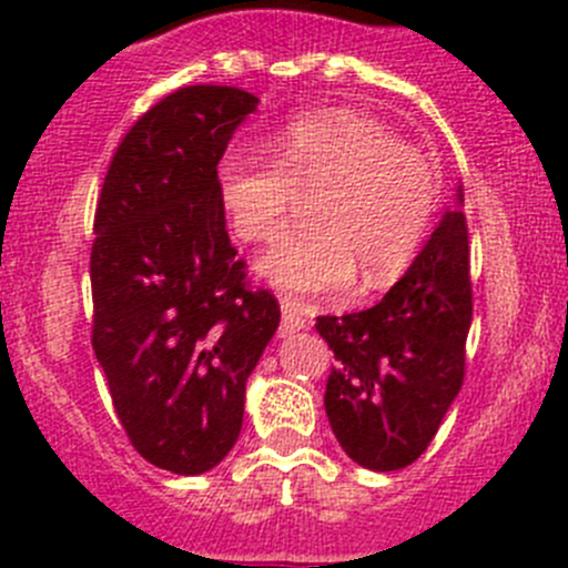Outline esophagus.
<instances>
[{
    "label": "esophagus",
    "mask_w": 568,
    "mask_h": 568,
    "mask_svg": "<svg viewBox=\"0 0 568 568\" xmlns=\"http://www.w3.org/2000/svg\"><path fill=\"white\" fill-rule=\"evenodd\" d=\"M280 311H283V321H280V337H288V335H294V332L305 329L307 326V318H305V313H302V305L296 300H291V296H285V300L280 302Z\"/></svg>",
    "instance_id": "esophagus-1"
}]
</instances>
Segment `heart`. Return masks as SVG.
I'll list each match as a JSON object with an SVG mask.
<instances>
[{
    "label": "heart",
    "instance_id": "obj_1",
    "mask_svg": "<svg viewBox=\"0 0 568 568\" xmlns=\"http://www.w3.org/2000/svg\"><path fill=\"white\" fill-rule=\"evenodd\" d=\"M274 159L227 153L216 194L242 242L280 233L300 192H318L313 225L285 233L257 261V274L285 294L311 296L393 285L417 255L437 203L432 159L368 114L326 109L291 120L272 142Z\"/></svg>",
    "mask_w": 568,
    "mask_h": 568
}]
</instances>
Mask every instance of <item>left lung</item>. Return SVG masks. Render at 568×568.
Wrapping results in <instances>:
<instances>
[{
	"instance_id": "1",
	"label": "left lung",
	"mask_w": 568,
	"mask_h": 568,
	"mask_svg": "<svg viewBox=\"0 0 568 568\" xmlns=\"http://www.w3.org/2000/svg\"><path fill=\"white\" fill-rule=\"evenodd\" d=\"M469 321L473 283L462 211H445L379 305L318 316V335L335 354L324 409L348 459L390 473L428 448L462 390Z\"/></svg>"
}]
</instances>
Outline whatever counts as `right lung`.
Here are the masks:
<instances>
[{
	"instance_id": "add662e5",
	"label": "right lung",
	"mask_w": 568,
	"mask_h": 568,
	"mask_svg": "<svg viewBox=\"0 0 568 568\" xmlns=\"http://www.w3.org/2000/svg\"><path fill=\"white\" fill-rule=\"evenodd\" d=\"M255 106L225 84L170 93L123 136L95 209V357L136 454L175 475L231 454L280 324L272 291L247 285L216 194V164Z\"/></svg>"
}]
</instances>
